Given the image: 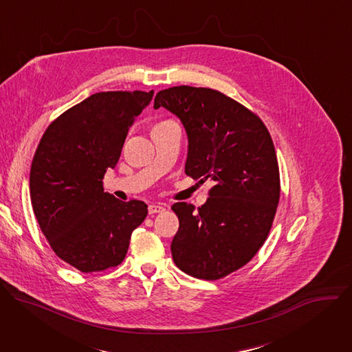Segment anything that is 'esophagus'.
<instances>
[{"instance_id":"esophagus-1","label":"esophagus","mask_w":352,"mask_h":352,"mask_svg":"<svg viewBox=\"0 0 352 352\" xmlns=\"http://www.w3.org/2000/svg\"><path fill=\"white\" fill-rule=\"evenodd\" d=\"M166 209H164V206H162V205H150L148 206V214H156V213H162V212H164Z\"/></svg>"}]
</instances>
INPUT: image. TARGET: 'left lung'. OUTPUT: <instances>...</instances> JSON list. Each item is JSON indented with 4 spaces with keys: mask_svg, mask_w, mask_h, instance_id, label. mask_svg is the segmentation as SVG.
<instances>
[{
    "mask_svg": "<svg viewBox=\"0 0 352 352\" xmlns=\"http://www.w3.org/2000/svg\"><path fill=\"white\" fill-rule=\"evenodd\" d=\"M159 107L186 129L185 174L213 181L197 210L185 202L171 208L179 220L174 263L192 277L220 280L258 254L273 226L280 171L272 136L254 111L214 89L168 87L156 94Z\"/></svg>",
    "mask_w": 352,
    "mask_h": 352,
    "instance_id": "1",
    "label": "left lung"
}]
</instances>
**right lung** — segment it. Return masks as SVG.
I'll use <instances>...</instances> for the list:
<instances>
[{
    "label": "right lung",
    "mask_w": 352,
    "mask_h": 352,
    "mask_svg": "<svg viewBox=\"0 0 352 352\" xmlns=\"http://www.w3.org/2000/svg\"><path fill=\"white\" fill-rule=\"evenodd\" d=\"M150 91H100L50 124L30 167L34 216L56 255L83 273L122 263L132 231L147 216L142 200L104 192L135 117L150 103Z\"/></svg>",
    "instance_id": "add662e5"
}]
</instances>
